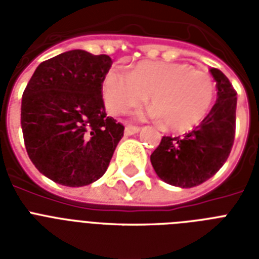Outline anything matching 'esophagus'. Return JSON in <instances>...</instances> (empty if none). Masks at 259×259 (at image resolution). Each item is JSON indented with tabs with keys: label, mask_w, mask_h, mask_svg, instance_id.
Wrapping results in <instances>:
<instances>
[{
	"label": "esophagus",
	"mask_w": 259,
	"mask_h": 259,
	"mask_svg": "<svg viewBox=\"0 0 259 259\" xmlns=\"http://www.w3.org/2000/svg\"><path fill=\"white\" fill-rule=\"evenodd\" d=\"M140 132V127L138 126L133 125H126L125 126V134L126 136H133V134L138 133Z\"/></svg>",
	"instance_id": "1"
}]
</instances>
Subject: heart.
<instances>
[{
  "label": "heart",
  "instance_id": "heart-1",
  "mask_svg": "<svg viewBox=\"0 0 259 259\" xmlns=\"http://www.w3.org/2000/svg\"><path fill=\"white\" fill-rule=\"evenodd\" d=\"M215 94L212 78L187 63L146 60L130 71L111 67L102 80V98L110 114H123L150 95L154 115L176 132L199 125L211 111Z\"/></svg>",
  "mask_w": 259,
  "mask_h": 259
}]
</instances>
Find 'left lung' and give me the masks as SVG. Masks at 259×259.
I'll return each instance as SVG.
<instances>
[{
  "instance_id": "1",
  "label": "left lung",
  "mask_w": 259,
  "mask_h": 259,
  "mask_svg": "<svg viewBox=\"0 0 259 259\" xmlns=\"http://www.w3.org/2000/svg\"><path fill=\"white\" fill-rule=\"evenodd\" d=\"M218 98L208 115L183 137H164L150 154L157 176L165 183L191 188L204 183L227 161L235 137L237 91L221 70L211 68Z\"/></svg>"
}]
</instances>
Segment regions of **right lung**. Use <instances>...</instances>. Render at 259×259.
I'll list each match as a JSON object with an SVG mask.
<instances>
[{
  "label": "right lung",
  "instance_id": "1",
  "mask_svg": "<svg viewBox=\"0 0 259 259\" xmlns=\"http://www.w3.org/2000/svg\"><path fill=\"white\" fill-rule=\"evenodd\" d=\"M107 55L74 50L42 62L26 84L21 127L30 161L55 183L89 185L103 176L123 125L107 117L102 80Z\"/></svg>",
  "mask_w": 259,
  "mask_h": 259
}]
</instances>
